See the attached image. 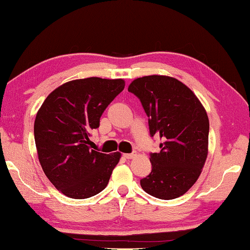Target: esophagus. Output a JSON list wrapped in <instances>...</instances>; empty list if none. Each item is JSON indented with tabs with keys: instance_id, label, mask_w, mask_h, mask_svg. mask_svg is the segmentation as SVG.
I'll list each match as a JSON object with an SVG mask.
<instances>
[{
	"instance_id": "34e87169",
	"label": "esophagus",
	"mask_w": 250,
	"mask_h": 250,
	"mask_svg": "<svg viewBox=\"0 0 250 250\" xmlns=\"http://www.w3.org/2000/svg\"><path fill=\"white\" fill-rule=\"evenodd\" d=\"M135 155H137V154H135V153H128V154H124V156H125V158H128V160H131V158H133Z\"/></svg>"
}]
</instances>
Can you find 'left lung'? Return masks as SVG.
I'll list each match as a JSON object with an SVG mask.
<instances>
[{
    "label": "left lung",
    "instance_id": "1",
    "mask_svg": "<svg viewBox=\"0 0 250 250\" xmlns=\"http://www.w3.org/2000/svg\"><path fill=\"white\" fill-rule=\"evenodd\" d=\"M128 90L142 104L149 133L163 140L161 152L151 153L152 171L141 179V187L163 200L183 196L198 180L208 156L206 109L191 89L170 76H143Z\"/></svg>",
    "mask_w": 250,
    "mask_h": 250
}]
</instances>
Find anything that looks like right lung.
<instances>
[{
  "instance_id": "right-lung-1",
  "label": "right lung",
  "mask_w": 250,
  "mask_h": 250,
  "mask_svg": "<svg viewBox=\"0 0 250 250\" xmlns=\"http://www.w3.org/2000/svg\"><path fill=\"white\" fill-rule=\"evenodd\" d=\"M125 88L122 79L66 82L48 95L34 125L42 170L59 191L72 199L93 197L106 188L121 154L90 149L89 132Z\"/></svg>"
}]
</instances>
